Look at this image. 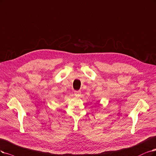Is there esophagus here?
<instances>
[{"mask_svg":"<svg viewBox=\"0 0 156 156\" xmlns=\"http://www.w3.org/2000/svg\"><path fill=\"white\" fill-rule=\"evenodd\" d=\"M74 94L76 96H80V95L81 94V92H80V90H78V91H74Z\"/></svg>","mask_w":156,"mask_h":156,"instance_id":"34e87169","label":"esophagus"}]
</instances>
